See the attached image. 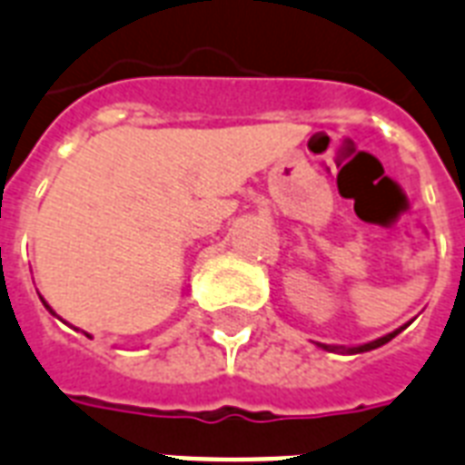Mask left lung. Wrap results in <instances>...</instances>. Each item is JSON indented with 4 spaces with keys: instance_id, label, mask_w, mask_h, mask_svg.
<instances>
[{
    "instance_id": "8db88e82",
    "label": "left lung",
    "mask_w": 465,
    "mask_h": 465,
    "mask_svg": "<svg viewBox=\"0 0 465 465\" xmlns=\"http://www.w3.org/2000/svg\"><path fill=\"white\" fill-rule=\"evenodd\" d=\"M407 327H410V322H407V324H402L400 329H395V331H390V334L381 336V339H375V341L359 343V346H327V343H317V346L324 351H331V353H366V351H373V349H381V346H385L390 339H395V336H398L400 331Z\"/></svg>"
}]
</instances>
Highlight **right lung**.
Listing matches in <instances>:
<instances>
[{
	"label": "right lung",
	"mask_w": 465,
	"mask_h": 465,
	"mask_svg": "<svg viewBox=\"0 0 465 465\" xmlns=\"http://www.w3.org/2000/svg\"><path fill=\"white\" fill-rule=\"evenodd\" d=\"M44 304H45V310H48V312H51V314H53V317H58V314H55V312H53V307H51V304H48V302H45V300H44ZM83 334H84V336H90V334H87V331H83ZM90 339H92V336H90Z\"/></svg>",
	"instance_id": "add662e5"
}]
</instances>
